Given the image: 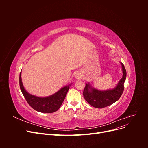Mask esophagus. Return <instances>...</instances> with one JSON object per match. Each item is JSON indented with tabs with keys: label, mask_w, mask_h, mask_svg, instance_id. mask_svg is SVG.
<instances>
[{
	"label": "esophagus",
	"mask_w": 148,
	"mask_h": 148,
	"mask_svg": "<svg viewBox=\"0 0 148 148\" xmlns=\"http://www.w3.org/2000/svg\"><path fill=\"white\" fill-rule=\"evenodd\" d=\"M75 77L77 79H80V78H82V75H80L79 73H77V74L75 75Z\"/></svg>",
	"instance_id": "1"
}]
</instances>
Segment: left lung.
Segmentation results:
<instances>
[{"label":"left lung","instance_id":"left-lung-1","mask_svg":"<svg viewBox=\"0 0 148 148\" xmlns=\"http://www.w3.org/2000/svg\"><path fill=\"white\" fill-rule=\"evenodd\" d=\"M121 65L123 71L122 78L114 89L100 91L91 87L89 83L86 84L83 91V96L91 106L98 109L104 108L114 104L119 99L124 90V83L127 77L125 66L122 63H121Z\"/></svg>","mask_w":148,"mask_h":148}]
</instances>
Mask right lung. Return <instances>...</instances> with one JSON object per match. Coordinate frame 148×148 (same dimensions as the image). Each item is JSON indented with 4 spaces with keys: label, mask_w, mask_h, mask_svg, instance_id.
<instances>
[{
    "label": "right lung",
    "mask_w": 148,
    "mask_h": 148,
    "mask_svg": "<svg viewBox=\"0 0 148 148\" xmlns=\"http://www.w3.org/2000/svg\"><path fill=\"white\" fill-rule=\"evenodd\" d=\"M21 76V75L20 72V87L26 101L33 109L42 113H52L59 109L62 102L64 101L66 93L71 85L70 84L68 86L63 87L59 91L51 96L44 97H38L31 95L25 90L23 83H22Z\"/></svg>",
    "instance_id": "obj_1"
}]
</instances>
